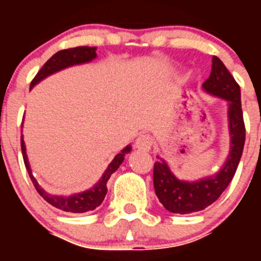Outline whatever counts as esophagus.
<instances>
[{
    "label": "esophagus",
    "instance_id": "esophagus-1",
    "mask_svg": "<svg viewBox=\"0 0 261 261\" xmlns=\"http://www.w3.org/2000/svg\"><path fill=\"white\" fill-rule=\"evenodd\" d=\"M151 144H153V140L149 135H141L138 136L137 140H136V149L138 150H144V151H149L151 147Z\"/></svg>",
    "mask_w": 261,
    "mask_h": 261
}]
</instances>
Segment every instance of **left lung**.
Here are the masks:
<instances>
[{
  "instance_id": "8db88e82",
  "label": "left lung",
  "mask_w": 261,
  "mask_h": 261,
  "mask_svg": "<svg viewBox=\"0 0 261 261\" xmlns=\"http://www.w3.org/2000/svg\"><path fill=\"white\" fill-rule=\"evenodd\" d=\"M212 62L211 75L202 84V90L209 95L227 102L229 155L216 174L193 181L177 179L165 159L156 156L159 161L154 163V190L159 202L171 213H193L213 204L232 180L243 153L246 129L241 105V87L218 57L214 56Z\"/></svg>"
}]
</instances>
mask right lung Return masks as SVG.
I'll list each match as a JSON object with an SVG mask.
<instances>
[{"label": "right lung", "mask_w": 261, "mask_h": 261, "mask_svg": "<svg viewBox=\"0 0 261 261\" xmlns=\"http://www.w3.org/2000/svg\"><path fill=\"white\" fill-rule=\"evenodd\" d=\"M94 59H96V47H75L69 48V49L59 50V52L55 53V55L45 62L44 65H43V68L38 71V74H36L35 78L32 80L30 89H32V87L35 86V85H38L40 81L49 77L53 73H57V71L69 68V66L86 64V62L93 61ZM20 147H22L23 161H24V166H26L27 168L30 179H31L34 186H35L39 195H40L45 201L49 202L50 205H53L55 208L61 209V211L64 212H70V213H85V212L94 211V209L98 208L99 205L102 204L106 195H107L108 179H110L111 175L114 174L117 168H119V166L123 163L124 156H125L129 151L132 150V146H130V145L124 147L123 150L120 151V153L112 159V162H111L110 165H108V167L106 168V171L103 172L102 177L99 179L98 183H96L95 186L91 187V188H89L87 191L74 193V195L71 196H59L48 193L47 191L38 183L35 176L32 175L29 158H27L26 145H24V141H23V136H20Z\"/></svg>", "instance_id": "add662e5"}]
</instances>
